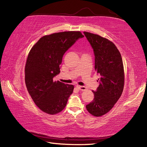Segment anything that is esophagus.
Wrapping results in <instances>:
<instances>
[{"instance_id":"esophagus-1","label":"esophagus","mask_w":147,"mask_h":147,"mask_svg":"<svg viewBox=\"0 0 147 147\" xmlns=\"http://www.w3.org/2000/svg\"><path fill=\"white\" fill-rule=\"evenodd\" d=\"M76 88H78L80 91H85L86 88L84 86H76Z\"/></svg>"}]
</instances>
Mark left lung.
I'll return each mask as SVG.
<instances>
[{
    "instance_id": "left-lung-1",
    "label": "left lung",
    "mask_w": 147,
    "mask_h": 147,
    "mask_svg": "<svg viewBox=\"0 0 147 147\" xmlns=\"http://www.w3.org/2000/svg\"><path fill=\"white\" fill-rule=\"evenodd\" d=\"M93 49L94 69L100 76L94 98L86 106L91 115L100 117L111 110L124 88V67L119 50L112 42L98 35L84 32Z\"/></svg>"
}]
</instances>
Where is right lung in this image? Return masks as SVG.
Here are the masks:
<instances>
[{
    "mask_svg": "<svg viewBox=\"0 0 147 147\" xmlns=\"http://www.w3.org/2000/svg\"><path fill=\"white\" fill-rule=\"evenodd\" d=\"M80 32H63L45 36L31 49L25 66V83L30 95L38 108L54 115L65 107L74 86L53 78L60 73L65 52L80 38Z\"/></svg>",
    "mask_w": 147,
    "mask_h": 147,
    "instance_id": "1",
    "label": "right lung"
}]
</instances>
